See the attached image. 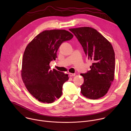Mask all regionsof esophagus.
<instances>
[{
    "mask_svg": "<svg viewBox=\"0 0 131 131\" xmlns=\"http://www.w3.org/2000/svg\"><path fill=\"white\" fill-rule=\"evenodd\" d=\"M69 76L70 77L74 76H75V73H69Z\"/></svg>",
    "mask_w": 131,
    "mask_h": 131,
    "instance_id": "obj_1",
    "label": "esophagus"
}]
</instances>
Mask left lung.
Returning <instances> with one entry per match:
<instances>
[{
	"mask_svg": "<svg viewBox=\"0 0 131 131\" xmlns=\"http://www.w3.org/2000/svg\"><path fill=\"white\" fill-rule=\"evenodd\" d=\"M93 62L91 70L81 73L84 82L81 93L88 99L96 100L106 95L114 81L115 54L111 43L94 28L81 27L69 29Z\"/></svg>",
	"mask_w": 131,
	"mask_h": 131,
	"instance_id": "1",
	"label": "left lung"
}]
</instances>
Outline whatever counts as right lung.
<instances>
[{
  "instance_id": "right-lung-1",
  "label": "right lung",
  "mask_w": 131,
  "mask_h": 131,
  "mask_svg": "<svg viewBox=\"0 0 131 131\" xmlns=\"http://www.w3.org/2000/svg\"><path fill=\"white\" fill-rule=\"evenodd\" d=\"M73 35L64 29L46 30L37 35L27 46L23 57L21 76L28 92L42 103H52L62 94L63 84L68 75L50 70V63L65 41Z\"/></svg>"
}]
</instances>
